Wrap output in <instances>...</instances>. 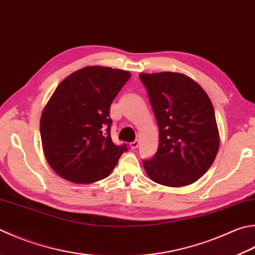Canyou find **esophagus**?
Segmentation results:
<instances>
[{
    "label": "esophagus",
    "mask_w": 255,
    "mask_h": 255,
    "mask_svg": "<svg viewBox=\"0 0 255 255\" xmlns=\"http://www.w3.org/2000/svg\"><path fill=\"white\" fill-rule=\"evenodd\" d=\"M137 146H138V141H134L129 144V148H131V150H135V148H137Z\"/></svg>",
    "instance_id": "esophagus-1"
}]
</instances>
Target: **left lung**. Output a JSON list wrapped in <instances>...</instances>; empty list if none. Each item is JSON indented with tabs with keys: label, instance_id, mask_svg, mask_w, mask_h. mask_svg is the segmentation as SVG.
<instances>
[{
	"label": "left lung",
	"instance_id": "obj_1",
	"mask_svg": "<svg viewBox=\"0 0 255 255\" xmlns=\"http://www.w3.org/2000/svg\"><path fill=\"white\" fill-rule=\"evenodd\" d=\"M158 127V148L143 161L155 183L180 187L194 183L218 154L220 134L208 94L189 76L176 72L140 73Z\"/></svg>",
	"mask_w": 255,
	"mask_h": 255
}]
</instances>
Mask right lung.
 Wrapping results in <instances>:
<instances>
[{"label":"right lung","mask_w":255,"mask_h":255,"mask_svg":"<svg viewBox=\"0 0 255 255\" xmlns=\"http://www.w3.org/2000/svg\"><path fill=\"white\" fill-rule=\"evenodd\" d=\"M129 78L128 71L93 65L57 85L40 121L43 152L57 175L75 184L110 175L127 151L112 142L110 108Z\"/></svg>","instance_id":"obj_1"}]
</instances>
